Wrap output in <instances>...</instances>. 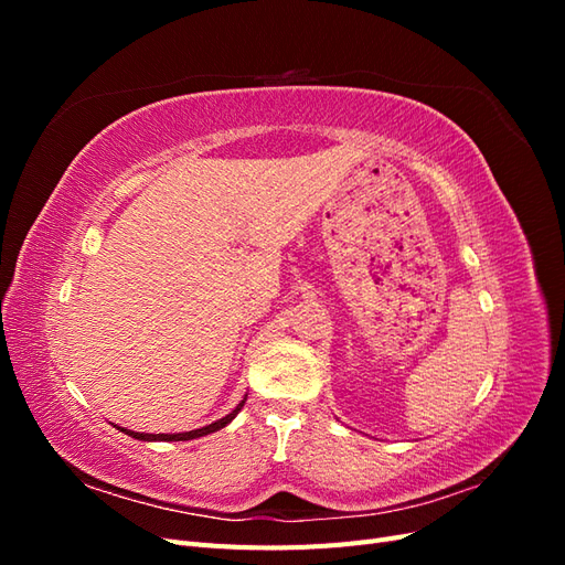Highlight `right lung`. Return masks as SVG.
Returning a JSON list of instances; mask_svg holds the SVG:
<instances>
[{"mask_svg": "<svg viewBox=\"0 0 565 565\" xmlns=\"http://www.w3.org/2000/svg\"><path fill=\"white\" fill-rule=\"evenodd\" d=\"M243 405H245V401L237 405L231 415H226L224 419H218V422H214V424H210V426H202V429H195V431H185V434H136V431H129V429H122L125 434H129L131 438H139V440H191V438H200V436H207V434H214V431H218V429H224V426L228 424V422H233L235 419V415L241 413L243 409Z\"/></svg>", "mask_w": 565, "mask_h": 565, "instance_id": "obj_1", "label": "right lung"}]
</instances>
